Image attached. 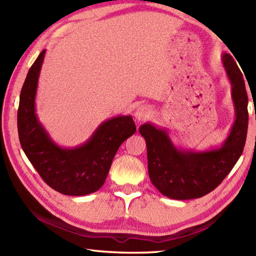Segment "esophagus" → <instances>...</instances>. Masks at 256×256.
<instances>
[{
    "label": "esophagus",
    "mask_w": 256,
    "mask_h": 256,
    "mask_svg": "<svg viewBox=\"0 0 256 256\" xmlns=\"http://www.w3.org/2000/svg\"><path fill=\"white\" fill-rule=\"evenodd\" d=\"M150 114H152V112H150L148 106H140L136 108V110H135L134 118L138 122H143V121H146V120L150 116Z\"/></svg>",
    "instance_id": "1"
}]
</instances>
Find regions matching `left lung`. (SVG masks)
<instances>
[{"label":"left lung","mask_w":256,"mask_h":256,"mask_svg":"<svg viewBox=\"0 0 256 256\" xmlns=\"http://www.w3.org/2000/svg\"><path fill=\"white\" fill-rule=\"evenodd\" d=\"M221 62L231 84L236 118L220 146L206 150L177 148L166 128L150 122L140 126L148 146L150 182L170 199H197L211 192L232 170L246 145L248 100L243 74L230 54H222Z\"/></svg>","instance_id":"1"}]
</instances>
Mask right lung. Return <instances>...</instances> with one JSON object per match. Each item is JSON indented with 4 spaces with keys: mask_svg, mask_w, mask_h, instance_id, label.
Wrapping results in <instances>:
<instances>
[{
    "mask_svg": "<svg viewBox=\"0 0 256 256\" xmlns=\"http://www.w3.org/2000/svg\"><path fill=\"white\" fill-rule=\"evenodd\" d=\"M46 50L28 70L20 91L18 128L27 158L48 186L67 196H86L106 182L112 160L125 140L136 132L131 116L103 121L84 144L62 148L54 142L36 113V94Z\"/></svg>",
    "mask_w": 256,
    "mask_h": 256,
    "instance_id": "right-lung-1",
    "label": "right lung"
}]
</instances>
